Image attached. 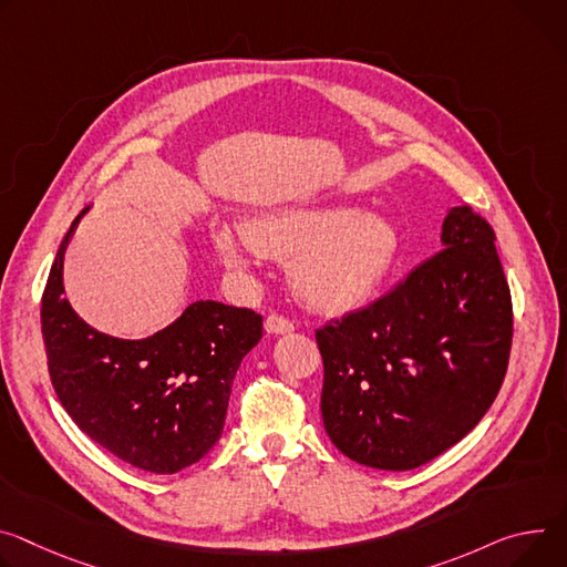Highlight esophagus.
<instances>
[{
	"instance_id": "obj_1",
	"label": "esophagus",
	"mask_w": 567,
	"mask_h": 567,
	"mask_svg": "<svg viewBox=\"0 0 567 567\" xmlns=\"http://www.w3.org/2000/svg\"><path fill=\"white\" fill-rule=\"evenodd\" d=\"M265 330L269 334H287L293 330V323L280 315H269L267 321H265Z\"/></svg>"
}]
</instances>
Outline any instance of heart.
I'll return each instance as SVG.
<instances>
[{"instance_id":"1","label":"heart","mask_w":567,"mask_h":567,"mask_svg":"<svg viewBox=\"0 0 567 567\" xmlns=\"http://www.w3.org/2000/svg\"><path fill=\"white\" fill-rule=\"evenodd\" d=\"M246 244L233 233L215 237L228 267H244L248 248L291 262L296 296L312 310L343 315L362 307L389 278L400 257V233L384 215L352 205L289 208L244 224Z\"/></svg>"}]
</instances>
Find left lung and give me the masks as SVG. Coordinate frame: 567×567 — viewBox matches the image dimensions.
Wrapping results in <instances>:
<instances>
[{
	"label": "left lung",
	"mask_w": 567,
	"mask_h": 567,
	"mask_svg": "<svg viewBox=\"0 0 567 567\" xmlns=\"http://www.w3.org/2000/svg\"><path fill=\"white\" fill-rule=\"evenodd\" d=\"M441 241L386 296L317 330L326 432L371 468L411 471L443 454L484 419L506 375L513 307L495 233L461 205Z\"/></svg>",
	"instance_id": "8db88e82"
}]
</instances>
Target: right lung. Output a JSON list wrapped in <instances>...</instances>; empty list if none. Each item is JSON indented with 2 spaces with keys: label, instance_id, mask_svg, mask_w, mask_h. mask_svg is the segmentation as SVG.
I'll return each mask as SVG.
<instances>
[{
  "label": "right lung",
  "instance_id": "right-lung-1",
  "mask_svg": "<svg viewBox=\"0 0 567 567\" xmlns=\"http://www.w3.org/2000/svg\"><path fill=\"white\" fill-rule=\"evenodd\" d=\"M72 221L51 265L40 326L51 384L94 443L135 468L172 475L213 450L244 354L262 339L248 307L196 300L165 330L117 339L87 326L63 296Z\"/></svg>",
  "mask_w": 567,
  "mask_h": 567
}]
</instances>
